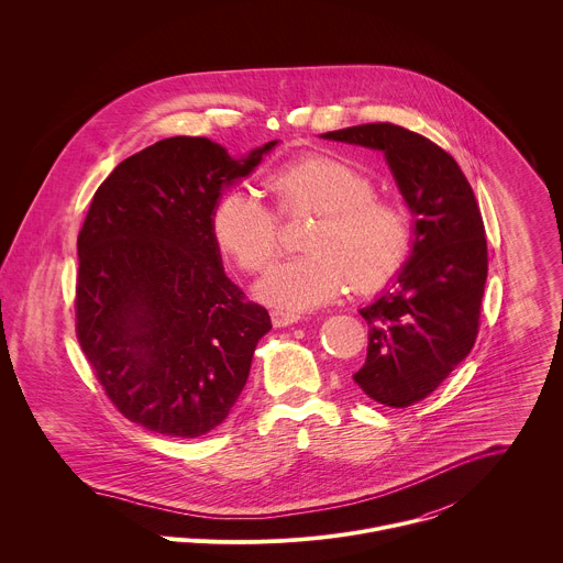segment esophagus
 Segmentation results:
<instances>
[{"label": "esophagus", "mask_w": 563, "mask_h": 563, "mask_svg": "<svg viewBox=\"0 0 563 563\" xmlns=\"http://www.w3.org/2000/svg\"><path fill=\"white\" fill-rule=\"evenodd\" d=\"M271 321L275 327H288L292 322L301 321V314H295V312H286V310H273L271 312Z\"/></svg>", "instance_id": "obj_1"}]
</instances>
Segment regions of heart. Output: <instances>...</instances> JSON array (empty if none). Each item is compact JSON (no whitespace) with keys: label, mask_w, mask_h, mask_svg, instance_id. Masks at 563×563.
Returning <instances> with one entry per match:
<instances>
[{"label":"heart","mask_w":563,"mask_h":563,"mask_svg":"<svg viewBox=\"0 0 563 563\" xmlns=\"http://www.w3.org/2000/svg\"><path fill=\"white\" fill-rule=\"evenodd\" d=\"M286 214L314 212L303 255L273 266L255 286L282 310L306 312L329 303L351 284L375 292L401 273L413 244L409 210L379 197L375 179L351 162L312 154L271 175ZM212 234L246 273L266 268L282 251V217L246 186H232L212 212Z\"/></svg>","instance_id":"b5f03b06"}]
</instances>
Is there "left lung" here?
Instances as JSON below:
<instances>
[{
    "label": "left lung",
    "mask_w": 563,
    "mask_h": 563,
    "mask_svg": "<svg viewBox=\"0 0 563 563\" xmlns=\"http://www.w3.org/2000/svg\"><path fill=\"white\" fill-rule=\"evenodd\" d=\"M321 136L382 152L411 212L413 244L401 273L360 310L368 353L353 375L373 401L409 407L429 397L477 340L487 279L482 210L453 156L401 125L366 123Z\"/></svg>",
    "instance_id": "1"
}]
</instances>
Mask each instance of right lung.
Masks as SVG:
<instances>
[{
  "instance_id": "add662e5",
  "label": "right lung",
  "mask_w": 563,
  "mask_h": 563,
  "mask_svg": "<svg viewBox=\"0 0 563 563\" xmlns=\"http://www.w3.org/2000/svg\"><path fill=\"white\" fill-rule=\"evenodd\" d=\"M277 141L232 158L173 136L121 162L78 236L76 331L108 399L170 438L219 427L241 397L268 312L225 275L212 212Z\"/></svg>"
}]
</instances>
